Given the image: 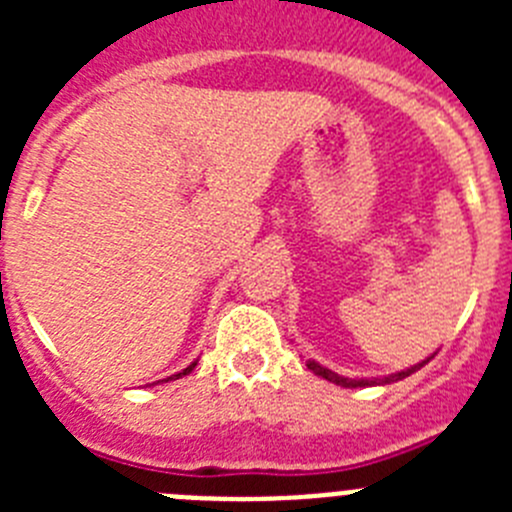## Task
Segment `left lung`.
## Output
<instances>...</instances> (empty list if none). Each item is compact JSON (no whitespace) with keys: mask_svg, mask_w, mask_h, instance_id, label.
Returning a JSON list of instances; mask_svg holds the SVG:
<instances>
[{"mask_svg":"<svg viewBox=\"0 0 512 512\" xmlns=\"http://www.w3.org/2000/svg\"><path fill=\"white\" fill-rule=\"evenodd\" d=\"M423 366V364H418ZM418 366H413V369H408V372H400L395 374V377H387V379H346V377H338L336 372H330V369H325V366H320L318 361L307 359V369H312V372L318 374V377L328 379V382H336L341 384V387H369V384H382V382H395V379H402V377H410V374L418 369Z\"/></svg>","mask_w":512,"mask_h":512,"instance_id":"1","label":"left lung"}]
</instances>
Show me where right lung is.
I'll return each mask as SVG.
<instances>
[{"label":"right lung","mask_w":512,"mask_h":512,"mask_svg":"<svg viewBox=\"0 0 512 512\" xmlns=\"http://www.w3.org/2000/svg\"><path fill=\"white\" fill-rule=\"evenodd\" d=\"M194 366H197V361H194V364H189L187 369H184V372H179V374H174V377H182V374H189L194 369ZM174 377H169V379H174Z\"/></svg>","instance_id":"right-lung-1"}]
</instances>
